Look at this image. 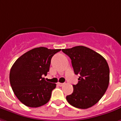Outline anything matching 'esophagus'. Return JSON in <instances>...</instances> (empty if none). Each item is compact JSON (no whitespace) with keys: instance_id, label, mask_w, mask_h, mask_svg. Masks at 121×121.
<instances>
[{"instance_id":"esophagus-1","label":"esophagus","mask_w":121,"mask_h":121,"mask_svg":"<svg viewBox=\"0 0 121 121\" xmlns=\"http://www.w3.org/2000/svg\"><path fill=\"white\" fill-rule=\"evenodd\" d=\"M57 85H59V86H63V85H64V83H57Z\"/></svg>"}]
</instances>
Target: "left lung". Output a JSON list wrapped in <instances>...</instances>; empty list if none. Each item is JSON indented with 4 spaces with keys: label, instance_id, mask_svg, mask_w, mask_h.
I'll use <instances>...</instances> for the list:
<instances>
[{
    "label": "left lung",
    "instance_id": "left-lung-1",
    "mask_svg": "<svg viewBox=\"0 0 121 121\" xmlns=\"http://www.w3.org/2000/svg\"><path fill=\"white\" fill-rule=\"evenodd\" d=\"M62 52L71 60L75 74L79 75L73 91L66 97L76 108L88 109L101 99L109 83V67L104 57L89 48L79 46Z\"/></svg>",
    "mask_w": 121,
    "mask_h": 121
}]
</instances>
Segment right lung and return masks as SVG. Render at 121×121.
I'll list each match as a JSON object with an SVG mask.
<instances>
[{
  "label": "right lung",
  "instance_id": "add662e5",
  "mask_svg": "<svg viewBox=\"0 0 121 121\" xmlns=\"http://www.w3.org/2000/svg\"><path fill=\"white\" fill-rule=\"evenodd\" d=\"M61 49L36 48L24 54L13 64L10 83L14 93L24 105L38 107L50 101L56 84L45 80L50 69L51 59Z\"/></svg>",
  "mask_w": 121,
  "mask_h": 121
}]
</instances>
